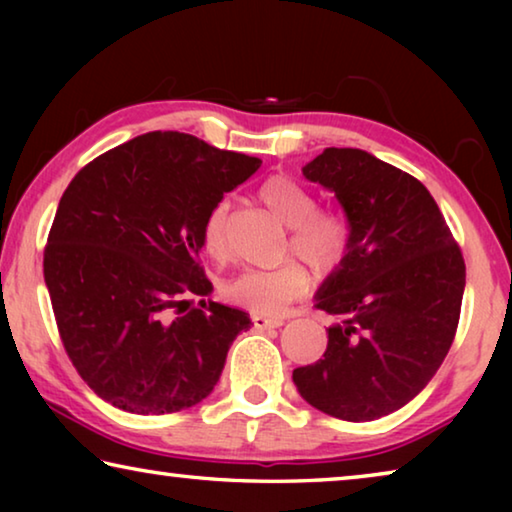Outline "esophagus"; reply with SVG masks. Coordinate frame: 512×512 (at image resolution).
<instances>
[{
    "mask_svg": "<svg viewBox=\"0 0 512 512\" xmlns=\"http://www.w3.org/2000/svg\"><path fill=\"white\" fill-rule=\"evenodd\" d=\"M253 325L259 332H264V329H273V327H282L284 325V318H268V316H253Z\"/></svg>",
    "mask_w": 512,
    "mask_h": 512,
    "instance_id": "esophagus-1",
    "label": "esophagus"
}]
</instances>
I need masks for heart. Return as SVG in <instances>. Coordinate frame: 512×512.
<instances>
[{
	"label": "heart",
	"instance_id": "heart-1",
	"mask_svg": "<svg viewBox=\"0 0 512 512\" xmlns=\"http://www.w3.org/2000/svg\"><path fill=\"white\" fill-rule=\"evenodd\" d=\"M259 201L287 228H291L289 253L300 257L316 275H329L350 253V223L339 212L316 210V196L284 173L266 178ZM203 248L214 259L228 257V203L214 205L201 230ZM309 271L300 262L275 268H244L225 277L221 293L253 314H280L284 305L309 289Z\"/></svg>",
	"mask_w": 512,
	"mask_h": 512
}]
</instances>
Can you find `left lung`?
Listing matches in <instances>:
<instances>
[{"mask_svg":"<svg viewBox=\"0 0 512 512\" xmlns=\"http://www.w3.org/2000/svg\"><path fill=\"white\" fill-rule=\"evenodd\" d=\"M305 178L339 198L350 253L316 291L334 316L323 359L293 370L302 400L370 422L411 402L452 348L465 262L418 178L361 149H325Z\"/></svg>","mask_w":512,"mask_h":512,"instance_id":"8db88e82","label":"left lung"}]
</instances>
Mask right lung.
I'll use <instances>...</instances> for the list:
<instances>
[{
  "label": "right lung",
  "instance_id": "obj_1",
  "mask_svg": "<svg viewBox=\"0 0 512 512\" xmlns=\"http://www.w3.org/2000/svg\"><path fill=\"white\" fill-rule=\"evenodd\" d=\"M262 160L194 135L155 131L76 173L45 248V282L67 357L101 400L176 413L212 393L246 311L187 296L212 282L198 264L205 216Z\"/></svg>",
  "mask_w": 512,
  "mask_h": 512
}]
</instances>
